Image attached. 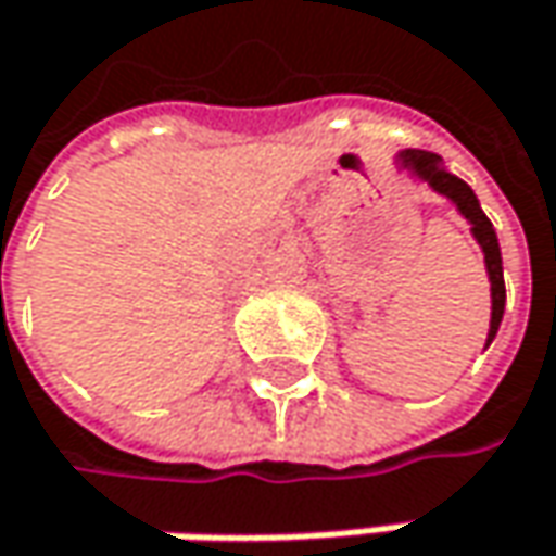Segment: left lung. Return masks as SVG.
I'll list each match as a JSON object with an SVG mask.
<instances>
[{
    "label": "left lung",
    "instance_id": "1",
    "mask_svg": "<svg viewBox=\"0 0 556 556\" xmlns=\"http://www.w3.org/2000/svg\"><path fill=\"white\" fill-rule=\"evenodd\" d=\"M396 163L403 169L429 181L432 191L445 194L448 201H454V207L470 220V233L473 240L483 249V258H486V275H490V294H493V316H490V332H486V345L493 342L500 323H503V311H506V281H503V255H500V240H496V230L490 224V217L483 214L477 194L470 191L467 181H460L457 175H452L442 166V156L435 153H426V150H403L396 156Z\"/></svg>",
    "mask_w": 556,
    "mask_h": 556
}]
</instances>
